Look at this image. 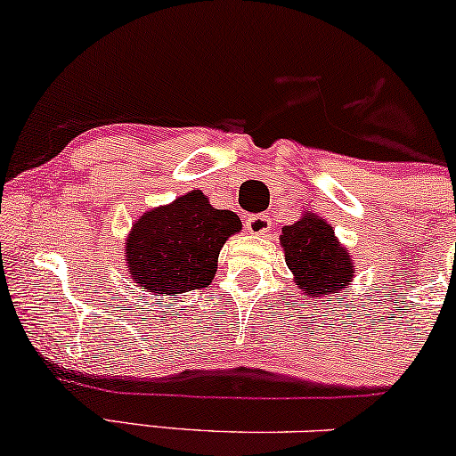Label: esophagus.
I'll return each mask as SVG.
<instances>
[{"label": "esophagus", "instance_id": "obj_1", "mask_svg": "<svg viewBox=\"0 0 456 456\" xmlns=\"http://www.w3.org/2000/svg\"><path fill=\"white\" fill-rule=\"evenodd\" d=\"M247 230L251 234H266L271 230V217L264 216V213H257V216H249L245 222Z\"/></svg>", "mask_w": 456, "mask_h": 456}]
</instances>
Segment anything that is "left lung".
Returning a JSON list of instances; mask_svg holds the SVG:
<instances>
[{"label": "left lung", "mask_w": 456, "mask_h": 456, "mask_svg": "<svg viewBox=\"0 0 456 456\" xmlns=\"http://www.w3.org/2000/svg\"><path fill=\"white\" fill-rule=\"evenodd\" d=\"M281 247L302 294L313 296L323 305L330 296L338 300L340 291L355 279L348 249L338 243L330 224L314 213H305L296 224L283 226Z\"/></svg>", "instance_id": "1"}]
</instances>
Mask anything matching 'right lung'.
<instances>
[{
  "label": "right lung",
  "mask_w": 456,
  "mask_h": 456,
  "mask_svg": "<svg viewBox=\"0 0 456 456\" xmlns=\"http://www.w3.org/2000/svg\"><path fill=\"white\" fill-rule=\"evenodd\" d=\"M243 230L237 213L213 209L200 190L156 207L133 224L125 251L142 291L175 296L207 288L228 237Z\"/></svg>",
  "instance_id": "right-lung-1"
}]
</instances>
